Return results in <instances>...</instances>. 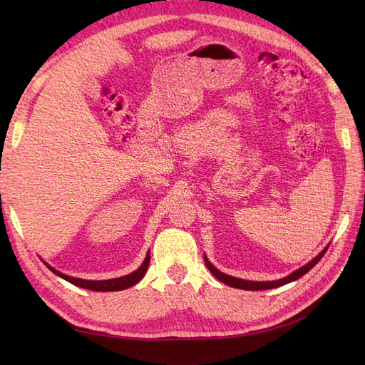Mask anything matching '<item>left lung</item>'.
I'll list each match as a JSON object with an SVG mask.
<instances>
[{
  "label": "left lung",
  "instance_id": "8db88e82",
  "mask_svg": "<svg viewBox=\"0 0 365 365\" xmlns=\"http://www.w3.org/2000/svg\"><path fill=\"white\" fill-rule=\"evenodd\" d=\"M327 248H329V247H326L322 252L318 254V256H317L312 262H309L307 264H304L303 268L294 271L291 275H288V277L280 279V280H275V282H248V280H242V279L231 277V275H227V274H224V272H220L219 269H216V268L213 267V264L208 262L207 257H204V260H205V264H207V268L210 269V272H212L219 282H222V283L231 286V288H239V289H245V291H264V289L279 288V286H283V284H286V283H291V282H294V280H297V279L303 277V275H304L307 271H311V269L315 267V264L319 262V259H322V257L324 256V252L327 251Z\"/></svg>",
  "mask_w": 365,
  "mask_h": 365
}]
</instances>
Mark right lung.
Wrapping results in <instances>:
<instances>
[{
  "instance_id": "right-lung-1",
  "label": "right lung",
  "mask_w": 365,
  "mask_h": 365,
  "mask_svg": "<svg viewBox=\"0 0 365 365\" xmlns=\"http://www.w3.org/2000/svg\"><path fill=\"white\" fill-rule=\"evenodd\" d=\"M149 262H150V254L148 252V256L145 259V262L141 263V267L134 271L132 274H128L125 275V277H118V279H111V280H82V279H74V277H70V275H65L59 271H56L54 268H51L50 264H47V267L50 268V271H53L56 275H59V277L65 279L67 282L79 286V288H83V289H90V291H102V292H109V291H121V289H126V288H130V286H134L135 283H138L143 277H145V274L148 271V267H149Z\"/></svg>"
}]
</instances>
